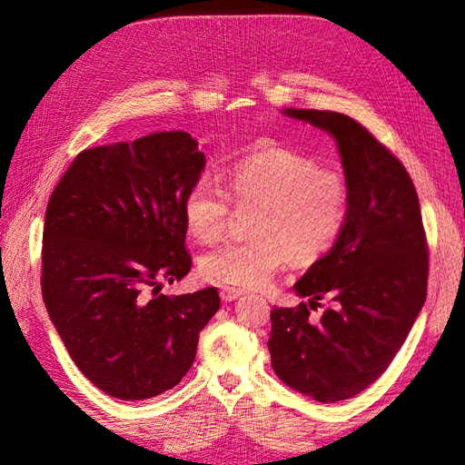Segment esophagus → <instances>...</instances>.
<instances>
[{
  "instance_id": "34e87169",
  "label": "esophagus",
  "mask_w": 465,
  "mask_h": 465,
  "mask_svg": "<svg viewBox=\"0 0 465 465\" xmlns=\"http://www.w3.org/2000/svg\"><path fill=\"white\" fill-rule=\"evenodd\" d=\"M242 295V290H235V288H222L220 290V298L223 302H235Z\"/></svg>"
}]
</instances>
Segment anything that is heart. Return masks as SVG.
I'll use <instances>...</instances> for the list:
<instances>
[{"mask_svg":"<svg viewBox=\"0 0 465 465\" xmlns=\"http://www.w3.org/2000/svg\"><path fill=\"white\" fill-rule=\"evenodd\" d=\"M227 190L238 205H258L252 217L253 240L223 243L205 253L200 273L225 288H263L285 260L308 263L338 238L348 213L343 175L288 150L255 153L227 173ZM230 195L210 177L187 190L182 213L187 233L213 243L230 220Z\"/></svg>","mask_w":465,"mask_h":465,"instance_id":"b5f03b06","label":"heart"}]
</instances>
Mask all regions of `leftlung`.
<instances>
[{"label":"left lung","mask_w":465,"mask_h":465,"mask_svg":"<svg viewBox=\"0 0 465 465\" xmlns=\"http://www.w3.org/2000/svg\"><path fill=\"white\" fill-rule=\"evenodd\" d=\"M283 115L330 134L348 183V213L331 250L293 283L298 308L272 310V368L292 390L333 403L388 370L428 293V245L406 167L351 117L318 110ZM328 299L320 316L312 309Z\"/></svg>","instance_id":"left-lung-1"}]
</instances>
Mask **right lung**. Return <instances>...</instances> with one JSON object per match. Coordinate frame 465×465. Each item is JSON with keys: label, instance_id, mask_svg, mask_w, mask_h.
<instances>
[{"label": "right lung", "instance_id": "1", "mask_svg": "<svg viewBox=\"0 0 465 465\" xmlns=\"http://www.w3.org/2000/svg\"><path fill=\"white\" fill-rule=\"evenodd\" d=\"M205 155L187 132H157L75 157L49 197L42 293L74 363L125 401L172 390L220 310L205 288L170 298L192 268L183 197Z\"/></svg>", "mask_w": 465, "mask_h": 465}]
</instances>
